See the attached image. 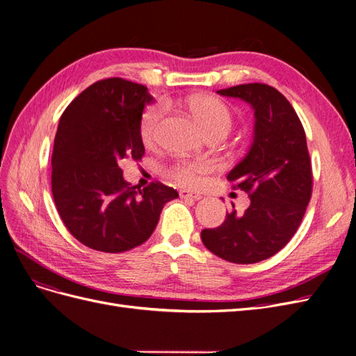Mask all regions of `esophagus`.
Segmentation results:
<instances>
[{"instance_id": "34e87169", "label": "esophagus", "mask_w": 356, "mask_h": 356, "mask_svg": "<svg viewBox=\"0 0 356 356\" xmlns=\"http://www.w3.org/2000/svg\"><path fill=\"white\" fill-rule=\"evenodd\" d=\"M179 196H181V199H191V200H200L202 199L199 193H191V191H187V190H181Z\"/></svg>"}]
</instances>
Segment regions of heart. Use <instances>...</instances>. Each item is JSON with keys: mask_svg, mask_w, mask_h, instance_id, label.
<instances>
[{"mask_svg": "<svg viewBox=\"0 0 356 356\" xmlns=\"http://www.w3.org/2000/svg\"><path fill=\"white\" fill-rule=\"evenodd\" d=\"M188 108L207 134L224 132L227 135L230 132L233 117L227 105L220 99L204 95L193 96L188 101ZM161 115H163L161 106H153L144 114L139 132H141V139L145 145H152L156 141ZM211 169L212 165L208 161H182V163L172 166L168 174L181 187L197 188L202 186L204 175L211 172Z\"/></svg>", "mask_w": 356, "mask_h": 356, "instance_id": "1", "label": "heart"}]
</instances>
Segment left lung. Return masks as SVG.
<instances>
[{
  "instance_id": "obj_1",
  "label": "left lung",
  "mask_w": 356,
  "mask_h": 356,
  "mask_svg": "<svg viewBox=\"0 0 356 356\" xmlns=\"http://www.w3.org/2000/svg\"><path fill=\"white\" fill-rule=\"evenodd\" d=\"M217 93L254 108L252 145L227 175L251 203L242 215L225 213L221 225L202 230L200 238L222 260L252 264L281 251L305 217L314 187L306 134L293 105L272 86L239 84Z\"/></svg>"
}]
</instances>
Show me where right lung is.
Returning a JSON list of instances; mask_svg holds the SVG:
<instances>
[{"mask_svg":"<svg viewBox=\"0 0 356 356\" xmlns=\"http://www.w3.org/2000/svg\"><path fill=\"white\" fill-rule=\"evenodd\" d=\"M153 96L118 77L93 83L60 115L51 154V193L75 239L101 252H124L153 234L177 190L156 181L138 188L123 179V159L141 160L144 106Z\"/></svg>","mask_w":356,"mask_h":356,"instance_id":"add662e5","label":"right lung"}]
</instances>
